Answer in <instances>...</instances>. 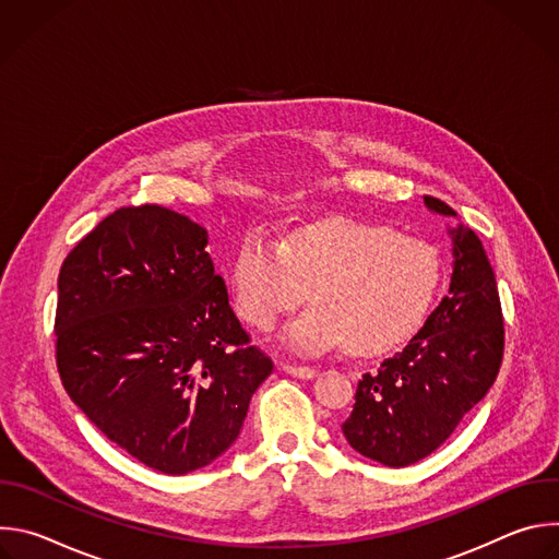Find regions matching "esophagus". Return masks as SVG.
<instances>
[{"mask_svg":"<svg viewBox=\"0 0 559 559\" xmlns=\"http://www.w3.org/2000/svg\"><path fill=\"white\" fill-rule=\"evenodd\" d=\"M281 369L289 376H296V378H313L316 371L311 367H305V365H292V362H281Z\"/></svg>","mask_w":559,"mask_h":559,"instance_id":"esophagus-1","label":"esophagus"}]
</instances>
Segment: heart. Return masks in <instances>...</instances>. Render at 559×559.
I'll return each mask as SVG.
<instances>
[{
	"mask_svg": "<svg viewBox=\"0 0 559 559\" xmlns=\"http://www.w3.org/2000/svg\"><path fill=\"white\" fill-rule=\"evenodd\" d=\"M234 296L243 321L272 330L307 300L313 305L285 330L298 354L338 345L380 354L409 341L442 285L440 250L389 225L332 221L292 231L278 243L250 231L234 261Z\"/></svg>",
	"mask_w": 559,
	"mask_h": 559,
	"instance_id": "b5f03b06",
	"label": "heart"
}]
</instances>
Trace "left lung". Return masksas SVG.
<instances>
[{
	"label": "left lung",
	"instance_id": "8db88e82",
	"mask_svg": "<svg viewBox=\"0 0 559 559\" xmlns=\"http://www.w3.org/2000/svg\"><path fill=\"white\" fill-rule=\"evenodd\" d=\"M429 210L455 216L440 199ZM449 294L409 345L362 373L343 423L347 442L365 457L401 468L433 453L483 401L502 365L504 318L483 241L457 225Z\"/></svg>",
	"mask_w": 559,
	"mask_h": 559
}]
</instances>
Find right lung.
Instances as JSON below:
<instances>
[{"instance_id": "add662e5", "label": "right lung", "mask_w": 559, "mask_h": 559, "mask_svg": "<svg viewBox=\"0 0 559 559\" xmlns=\"http://www.w3.org/2000/svg\"><path fill=\"white\" fill-rule=\"evenodd\" d=\"M205 246V227L179 212L119 207L72 248L57 281L63 389L108 440L168 475L229 449L274 369Z\"/></svg>"}]
</instances>
